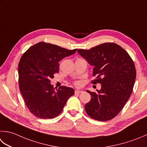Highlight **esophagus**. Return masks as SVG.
<instances>
[{
    "mask_svg": "<svg viewBox=\"0 0 147 147\" xmlns=\"http://www.w3.org/2000/svg\"><path fill=\"white\" fill-rule=\"evenodd\" d=\"M83 91L82 90H76L75 91H74V93L75 94H80V93H82Z\"/></svg>",
    "mask_w": 147,
    "mask_h": 147,
    "instance_id": "obj_1",
    "label": "esophagus"
}]
</instances>
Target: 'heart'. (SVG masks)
I'll return each instance as SVG.
<instances>
[{"label":"heart","mask_w":147,"mask_h":147,"mask_svg":"<svg viewBox=\"0 0 147 147\" xmlns=\"http://www.w3.org/2000/svg\"><path fill=\"white\" fill-rule=\"evenodd\" d=\"M75 85H79V83H75Z\"/></svg>","instance_id":"1"}]
</instances>
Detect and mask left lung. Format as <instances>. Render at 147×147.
<instances>
[{
	"mask_svg": "<svg viewBox=\"0 0 147 147\" xmlns=\"http://www.w3.org/2000/svg\"><path fill=\"white\" fill-rule=\"evenodd\" d=\"M78 53L94 66L92 82L101 84L90 94L85 110L89 117L99 121L113 119L127 102L134 87L136 71L133 60L124 49L116 43L105 42L90 50L79 49Z\"/></svg>",
	"mask_w": 147,
	"mask_h": 147,
	"instance_id": "8db88e82",
	"label": "left lung"
}]
</instances>
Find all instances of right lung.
<instances>
[{"mask_svg":"<svg viewBox=\"0 0 147 147\" xmlns=\"http://www.w3.org/2000/svg\"><path fill=\"white\" fill-rule=\"evenodd\" d=\"M76 50L39 42L21 57L18 64L20 90L34 115L42 119H53L61 113L68 99L74 95V89L65 86L55 90L50 80L59 73V62Z\"/></svg>","mask_w":147,"mask_h":147,"instance_id":"1","label":"right lung"}]
</instances>
